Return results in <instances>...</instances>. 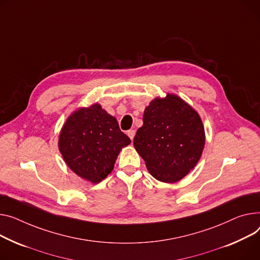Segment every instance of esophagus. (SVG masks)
<instances>
[{"label":"esophagus","instance_id":"34e87169","mask_svg":"<svg viewBox=\"0 0 260 260\" xmlns=\"http://www.w3.org/2000/svg\"><path fill=\"white\" fill-rule=\"evenodd\" d=\"M135 134H136V131H135V129H129V131L127 132V136L131 138V140H133V139H134Z\"/></svg>","mask_w":260,"mask_h":260}]
</instances>
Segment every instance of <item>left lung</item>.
I'll list each match as a JSON object with an SVG mask.
<instances>
[{"instance_id": "obj_1", "label": "left lung", "mask_w": 260, "mask_h": 260, "mask_svg": "<svg viewBox=\"0 0 260 260\" xmlns=\"http://www.w3.org/2000/svg\"><path fill=\"white\" fill-rule=\"evenodd\" d=\"M204 145L201 117L174 94L149 103L143 125L134 138V146L149 174L164 183L178 182L188 175L199 162Z\"/></svg>"}]
</instances>
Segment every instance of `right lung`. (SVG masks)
<instances>
[{"mask_svg":"<svg viewBox=\"0 0 260 260\" xmlns=\"http://www.w3.org/2000/svg\"><path fill=\"white\" fill-rule=\"evenodd\" d=\"M129 143L117 119L98 103L70 115L58 139L67 165L80 178L95 184L111 174L120 150Z\"/></svg>","mask_w":260,"mask_h":260,"instance_id":"obj_1","label":"right lung"}]
</instances>
